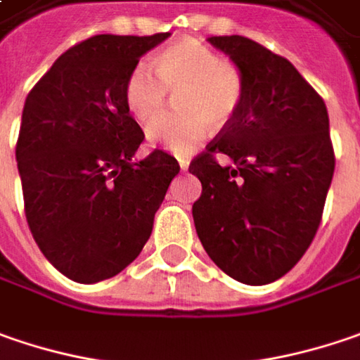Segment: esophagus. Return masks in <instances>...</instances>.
Masks as SVG:
<instances>
[{
  "label": "esophagus",
  "instance_id": "esophagus-1",
  "mask_svg": "<svg viewBox=\"0 0 360 360\" xmlns=\"http://www.w3.org/2000/svg\"><path fill=\"white\" fill-rule=\"evenodd\" d=\"M178 164H180V170H182V172L188 170V166H190L188 160H184V158H182V160H178Z\"/></svg>",
  "mask_w": 360,
  "mask_h": 360
}]
</instances>
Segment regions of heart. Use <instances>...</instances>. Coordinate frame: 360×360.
Wrapping results in <instances>:
<instances>
[{"label": "heart", "mask_w": 360, "mask_h": 360, "mask_svg": "<svg viewBox=\"0 0 360 360\" xmlns=\"http://www.w3.org/2000/svg\"><path fill=\"white\" fill-rule=\"evenodd\" d=\"M176 90L179 111L155 117ZM245 95V81L235 64L198 40H180L162 50L150 63H137L123 86L127 111L148 123L146 137L152 146L178 155L192 153L207 137L210 123L223 127L237 115Z\"/></svg>", "instance_id": "obj_1"}]
</instances>
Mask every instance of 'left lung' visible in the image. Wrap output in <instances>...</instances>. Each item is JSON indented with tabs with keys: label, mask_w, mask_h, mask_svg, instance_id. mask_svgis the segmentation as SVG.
<instances>
[{
	"label": "left lung",
	"mask_w": 360,
	"mask_h": 360,
	"mask_svg": "<svg viewBox=\"0 0 360 360\" xmlns=\"http://www.w3.org/2000/svg\"><path fill=\"white\" fill-rule=\"evenodd\" d=\"M208 42L241 70L237 115L190 162L202 194L192 205L208 257L226 276L263 285L285 276L314 239L334 174L328 111L283 56L243 36ZM225 153L231 167L214 155Z\"/></svg>",
	"instance_id": "left-lung-1"
}]
</instances>
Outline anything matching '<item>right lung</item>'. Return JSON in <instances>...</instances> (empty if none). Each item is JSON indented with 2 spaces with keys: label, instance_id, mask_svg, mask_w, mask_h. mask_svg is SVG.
<instances>
[{
  "label": "right lung",
  "instance_id": "right-lung-1",
  "mask_svg": "<svg viewBox=\"0 0 360 360\" xmlns=\"http://www.w3.org/2000/svg\"><path fill=\"white\" fill-rule=\"evenodd\" d=\"M170 32L99 34L72 46L30 91L15 146L34 241L66 278L97 283L123 271L150 239L176 158L143 141L123 101L139 58Z\"/></svg>",
  "mask_w": 360,
  "mask_h": 360
}]
</instances>
